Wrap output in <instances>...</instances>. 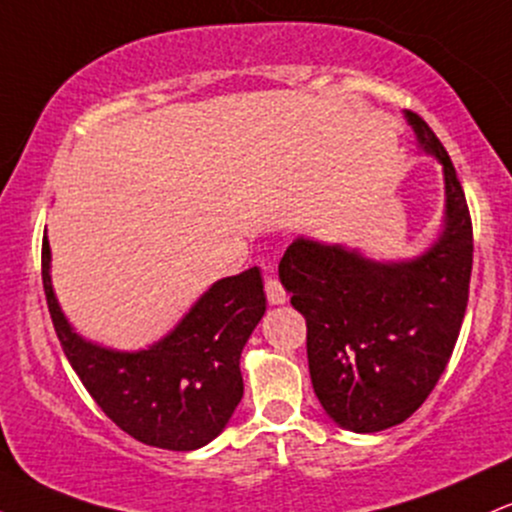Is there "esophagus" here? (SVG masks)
<instances>
[{
    "mask_svg": "<svg viewBox=\"0 0 512 512\" xmlns=\"http://www.w3.org/2000/svg\"><path fill=\"white\" fill-rule=\"evenodd\" d=\"M264 291H267V298L272 305H281L289 301V293H286L281 281L274 279V276H267V279H264Z\"/></svg>",
    "mask_w": 512,
    "mask_h": 512,
    "instance_id": "34e87169",
    "label": "esophagus"
}]
</instances>
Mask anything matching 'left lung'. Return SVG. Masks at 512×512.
<instances>
[{
  "mask_svg": "<svg viewBox=\"0 0 512 512\" xmlns=\"http://www.w3.org/2000/svg\"><path fill=\"white\" fill-rule=\"evenodd\" d=\"M409 125L445 173V228L426 255L373 262L339 245L296 240L281 284L308 327L315 395L339 426L375 433L407 421L448 366L472 276V216L448 151L424 117Z\"/></svg>",
  "mask_w": 512,
  "mask_h": 512,
  "instance_id": "left-lung-1",
  "label": "left lung"
}]
</instances>
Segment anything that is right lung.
I'll list each match as a JSON object with an SVG mask.
<instances>
[{"label": "right lung", "instance_id": "right-lung-1", "mask_svg": "<svg viewBox=\"0 0 512 512\" xmlns=\"http://www.w3.org/2000/svg\"><path fill=\"white\" fill-rule=\"evenodd\" d=\"M43 289L64 356L113 424L166 450H197L219 436L243 397L240 351L267 310L260 267L216 281L166 339L134 354L69 327L52 293L48 236Z\"/></svg>", "mask_w": 512, "mask_h": 512}]
</instances>
